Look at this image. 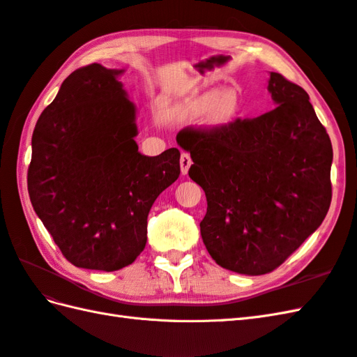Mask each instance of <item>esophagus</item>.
I'll return each mask as SVG.
<instances>
[{
  "label": "esophagus",
  "mask_w": 357,
  "mask_h": 357,
  "mask_svg": "<svg viewBox=\"0 0 357 357\" xmlns=\"http://www.w3.org/2000/svg\"><path fill=\"white\" fill-rule=\"evenodd\" d=\"M190 165H192V159H190V155L188 153H181L180 155V168H181V174L186 176Z\"/></svg>",
  "instance_id": "34e87169"
}]
</instances>
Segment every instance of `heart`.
<instances>
[{
    "label": "heart",
    "mask_w": 357,
    "mask_h": 357,
    "mask_svg": "<svg viewBox=\"0 0 357 357\" xmlns=\"http://www.w3.org/2000/svg\"><path fill=\"white\" fill-rule=\"evenodd\" d=\"M242 110L241 97L233 89H212L180 101L167 102L162 107L165 119L183 123L204 113V123L208 127H225L234 123Z\"/></svg>",
    "instance_id": "b5f03b06"
}]
</instances>
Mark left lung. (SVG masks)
Here are the masks:
<instances>
[{
  "instance_id": "8db88e82",
  "label": "left lung",
  "mask_w": 357,
  "mask_h": 357,
  "mask_svg": "<svg viewBox=\"0 0 357 357\" xmlns=\"http://www.w3.org/2000/svg\"><path fill=\"white\" fill-rule=\"evenodd\" d=\"M275 107L220 128H185L189 177L203 188L199 222L216 264L262 275L280 266L321 222L332 202V142L298 84L269 73Z\"/></svg>"
}]
</instances>
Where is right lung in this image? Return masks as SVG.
<instances>
[{
    "label": "right lung",
    "instance_id": "1",
    "mask_svg": "<svg viewBox=\"0 0 357 357\" xmlns=\"http://www.w3.org/2000/svg\"><path fill=\"white\" fill-rule=\"evenodd\" d=\"M92 63L65 78L31 137L34 212L78 268L116 271L146 244V218L180 176V151H137L136 106L119 75Z\"/></svg>",
    "mask_w": 357,
    "mask_h": 357
}]
</instances>
